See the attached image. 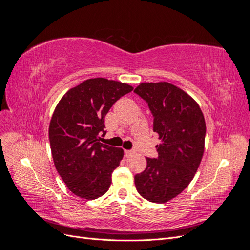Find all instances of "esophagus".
Instances as JSON below:
<instances>
[{
	"mask_svg": "<svg viewBox=\"0 0 250 250\" xmlns=\"http://www.w3.org/2000/svg\"><path fill=\"white\" fill-rule=\"evenodd\" d=\"M124 153H125V156H126V157H130V156L134 155L135 151H134V150H125Z\"/></svg>",
	"mask_w": 250,
	"mask_h": 250,
	"instance_id": "1",
	"label": "esophagus"
}]
</instances>
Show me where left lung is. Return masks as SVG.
I'll return each instance as SVG.
<instances>
[{"label": "left lung", "instance_id": "8db88e82", "mask_svg": "<svg viewBox=\"0 0 250 250\" xmlns=\"http://www.w3.org/2000/svg\"><path fill=\"white\" fill-rule=\"evenodd\" d=\"M154 117L158 157H147V167L134 176L143 198L166 203L191 183L204 152L206 121L198 103L169 82H143L135 87Z\"/></svg>", "mask_w": 250, "mask_h": 250}]
</instances>
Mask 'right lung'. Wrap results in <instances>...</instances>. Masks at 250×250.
Here are the masks:
<instances>
[{
    "instance_id": "1",
    "label": "right lung",
    "mask_w": 250,
    "mask_h": 250,
    "mask_svg": "<svg viewBox=\"0 0 250 250\" xmlns=\"http://www.w3.org/2000/svg\"><path fill=\"white\" fill-rule=\"evenodd\" d=\"M133 87L127 83L92 78L67 90L53 112L49 140L55 168L67 188L93 200L108 191L111 173L124 156L122 148L98 142L104 118Z\"/></svg>"
}]
</instances>
